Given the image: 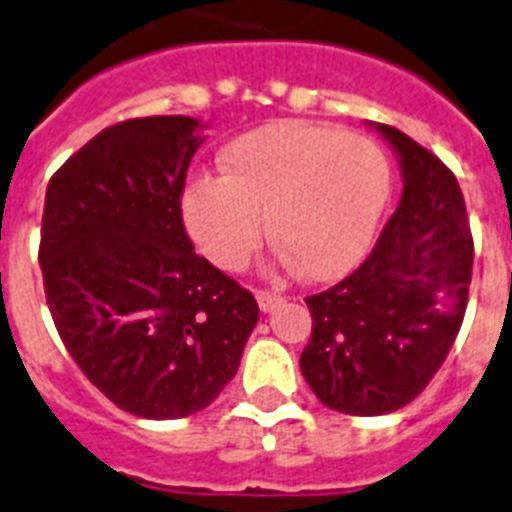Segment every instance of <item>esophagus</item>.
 <instances>
[{
  "instance_id": "obj_1",
  "label": "esophagus",
  "mask_w": 512,
  "mask_h": 512,
  "mask_svg": "<svg viewBox=\"0 0 512 512\" xmlns=\"http://www.w3.org/2000/svg\"><path fill=\"white\" fill-rule=\"evenodd\" d=\"M255 297H257V305H260V310H263V313H273V310H276V307L284 302V297H281V294L265 292V289H260Z\"/></svg>"
}]
</instances>
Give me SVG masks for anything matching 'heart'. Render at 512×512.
Segmentation results:
<instances>
[{
  "label": "heart",
  "instance_id": "heart-1",
  "mask_svg": "<svg viewBox=\"0 0 512 512\" xmlns=\"http://www.w3.org/2000/svg\"><path fill=\"white\" fill-rule=\"evenodd\" d=\"M220 178L181 191L186 234L213 265L239 270L268 234L284 263L328 281L355 268L384 213L392 168L376 141L302 120L255 128L220 149Z\"/></svg>",
  "mask_w": 512,
  "mask_h": 512
}]
</instances>
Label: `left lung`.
Returning a JSON list of instances; mask_svg holds the SVG:
<instances>
[{
    "label": "left lung",
    "instance_id": "1",
    "mask_svg": "<svg viewBox=\"0 0 512 512\" xmlns=\"http://www.w3.org/2000/svg\"><path fill=\"white\" fill-rule=\"evenodd\" d=\"M400 205L365 263L307 297L313 334L299 357L315 397L347 415L394 413L429 384L463 323L473 239L458 178L392 126Z\"/></svg>",
    "mask_w": 512,
    "mask_h": 512
}]
</instances>
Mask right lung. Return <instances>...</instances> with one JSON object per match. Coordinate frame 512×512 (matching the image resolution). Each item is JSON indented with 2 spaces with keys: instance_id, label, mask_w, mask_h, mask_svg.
<instances>
[{
  "instance_id": "right-lung-1",
  "label": "right lung",
  "mask_w": 512,
  "mask_h": 512,
  "mask_svg": "<svg viewBox=\"0 0 512 512\" xmlns=\"http://www.w3.org/2000/svg\"><path fill=\"white\" fill-rule=\"evenodd\" d=\"M202 131L186 115L123 120L78 149L44 199L39 263L54 326L91 384L149 421L205 410L260 318L181 220Z\"/></svg>"
}]
</instances>
